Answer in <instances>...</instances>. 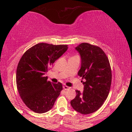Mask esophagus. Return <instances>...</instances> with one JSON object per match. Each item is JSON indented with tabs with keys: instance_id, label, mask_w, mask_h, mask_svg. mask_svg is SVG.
I'll list each match as a JSON object with an SVG mask.
<instances>
[{
	"instance_id": "34e87169",
	"label": "esophagus",
	"mask_w": 132,
	"mask_h": 132,
	"mask_svg": "<svg viewBox=\"0 0 132 132\" xmlns=\"http://www.w3.org/2000/svg\"><path fill=\"white\" fill-rule=\"evenodd\" d=\"M69 88H70V87H68V86H63V89H64L65 90H68V89H69Z\"/></svg>"
}]
</instances>
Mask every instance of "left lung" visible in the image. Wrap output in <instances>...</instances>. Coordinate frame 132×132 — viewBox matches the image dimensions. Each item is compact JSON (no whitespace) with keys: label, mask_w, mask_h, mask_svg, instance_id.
<instances>
[{"label":"left lung","mask_w":132,"mask_h":132,"mask_svg":"<svg viewBox=\"0 0 132 132\" xmlns=\"http://www.w3.org/2000/svg\"><path fill=\"white\" fill-rule=\"evenodd\" d=\"M75 50L81 56V68L78 75L82 78L84 90H76V96L71 101L72 108L82 114L97 111L107 99L112 82L109 61L99 47L89 43L79 45Z\"/></svg>","instance_id":"left-lung-1"}]
</instances>
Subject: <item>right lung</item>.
I'll return each mask as SVG.
<instances>
[{"mask_svg":"<svg viewBox=\"0 0 132 132\" xmlns=\"http://www.w3.org/2000/svg\"><path fill=\"white\" fill-rule=\"evenodd\" d=\"M68 48V45L41 43L28 49L21 57L16 69V87L25 105L35 112L51 110L63 90L61 83L48 81L44 75Z\"/></svg>","mask_w":132,"mask_h":132,"instance_id":"obj_1","label":"right lung"}]
</instances>
